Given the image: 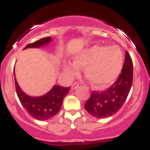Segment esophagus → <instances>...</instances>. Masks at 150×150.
<instances>
[{
    "label": "esophagus",
    "mask_w": 150,
    "mask_h": 150,
    "mask_svg": "<svg viewBox=\"0 0 150 150\" xmlns=\"http://www.w3.org/2000/svg\"><path fill=\"white\" fill-rule=\"evenodd\" d=\"M78 87H79L78 83H74V84H72V86H71V88H72V89H76Z\"/></svg>",
    "instance_id": "obj_1"
}]
</instances>
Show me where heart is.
I'll use <instances>...</instances> for the list:
<instances>
[{"label": "heart", "mask_w": 150, "mask_h": 150, "mask_svg": "<svg viewBox=\"0 0 150 150\" xmlns=\"http://www.w3.org/2000/svg\"><path fill=\"white\" fill-rule=\"evenodd\" d=\"M73 61L74 63L64 62L62 64L69 77L77 76L80 68L84 67L85 75L94 86L104 88L115 82L121 74L124 56L118 46L94 45L76 53Z\"/></svg>", "instance_id": "1"}]
</instances>
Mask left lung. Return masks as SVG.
I'll use <instances>...</instances> for the list:
<instances>
[{
	"instance_id": "obj_1",
	"label": "left lung",
	"mask_w": 150,
	"mask_h": 150,
	"mask_svg": "<svg viewBox=\"0 0 150 150\" xmlns=\"http://www.w3.org/2000/svg\"><path fill=\"white\" fill-rule=\"evenodd\" d=\"M133 81V63L128 52L122 73L113 84L101 92L93 91L85 104V109L98 119L115 114L124 104L129 94Z\"/></svg>"
}]
</instances>
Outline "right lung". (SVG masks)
Masks as SVG:
<instances>
[{
	"label": "right lung",
	"mask_w": 150,
	"mask_h": 150,
	"mask_svg": "<svg viewBox=\"0 0 150 150\" xmlns=\"http://www.w3.org/2000/svg\"><path fill=\"white\" fill-rule=\"evenodd\" d=\"M52 41L51 37L42 38L34 43L28 44L24 50L28 48H39L48 45ZM15 74V71H14ZM16 90L22 107L33 118L40 121L53 117L61 110L64 98L69 92L70 87L54 86L50 91L40 97L28 95L21 89L15 76Z\"/></svg>",
	"instance_id": "1"
}]
</instances>
